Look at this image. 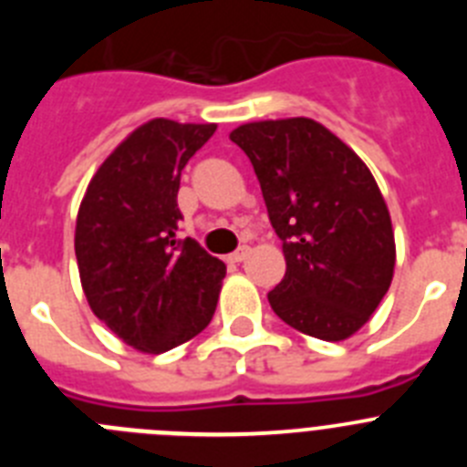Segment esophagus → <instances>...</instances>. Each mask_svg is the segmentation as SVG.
Segmentation results:
<instances>
[{"instance_id":"esophagus-1","label":"esophagus","mask_w":467,"mask_h":467,"mask_svg":"<svg viewBox=\"0 0 467 467\" xmlns=\"http://www.w3.org/2000/svg\"><path fill=\"white\" fill-rule=\"evenodd\" d=\"M250 253H253V250H250V247H247V245H241V247H238V250H236V253L229 254V259H231V262H245V259L250 257Z\"/></svg>"}]
</instances>
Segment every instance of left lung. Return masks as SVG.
<instances>
[{
	"label": "left lung",
	"instance_id": "left-lung-1",
	"mask_svg": "<svg viewBox=\"0 0 467 467\" xmlns=\"http://www.w3.org/2000/svg\"><path fill=\"white\" fill-rule=\"evenodd\" d=\"M271 226L283 241L275 316L299 332L341 341L372 317L390 287L395 236L386 201L360 156L313 119L238 126Z\"/></svg>",
	"mask_w": 467,
	"mask_h": 467
}]
</instances>
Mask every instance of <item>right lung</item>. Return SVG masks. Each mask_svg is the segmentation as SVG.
I'll list each match as a JSON object with an SVG mask.
<instances>
[{"instance_id":"add662e5","label":"right lung","mask_w":467,"mask_h":467,"mask_svg":"<svg viewBox=\"0 0 467 467\" xmlns=\"http://www.w3.org/2000/svg\"><path fill=\"white\" fill-rule=\"evenodd\" d=\"M214 123L151 119L90 180L74 253L88 306L128 346L166 353L213 320L226 266L193 238H177L180 175Z\"/></svg>"}]
</instances>
